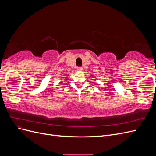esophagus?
<instances>
[{"label": "esophagus", "instance_id": "1", "mask_svg": "<svg viewBox=\"0 0 156 156\" xmlns=\"http://www.w3.org/2000/svg\"><path fill=\"white\" fill-rule=\"evenodd\" d=\"M83 67H77V71H82L83 70Z\"/></svg>", "mask_w": 156, "mask_h": 156}]
</instances>
